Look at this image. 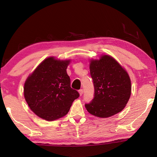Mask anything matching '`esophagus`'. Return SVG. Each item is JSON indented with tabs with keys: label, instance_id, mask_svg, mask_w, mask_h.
Instances as JSON below:
<instances>
[{
	"label": "esophagus",
	"instance_id": "1",
	"mask_svg": "<svg viewBox=\"0 0 157 157\" xmlns=\"http://www.w3.org/2000/svg\"><path fill=\"white\" fill-rule=\"evenodd\" d=\"M83 92H84V91H83L82 89H80V90H79V95H80V96H82V95L83 94Z\"/></svg>",
	"mask_w": 157,
	"mask_h": 157
}]
</instances>
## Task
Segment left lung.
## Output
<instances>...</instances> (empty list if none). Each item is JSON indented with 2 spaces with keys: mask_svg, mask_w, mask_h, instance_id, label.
Returning a JSON list of instances; mask_svg holds the SVG:
<instances>
[{
  "mask_svg": "<svg viewBox=\"0 0 157 157\" xmlns=\"http://www.w3.org/2000/svg\"><path fill=\"white\" fill-rule=\"evenodd\" d=\"M90 71L94 87V97L85 104L90 114L109 117L125 108L131 95V80L125 70L109 55L91 60Z\"/></svg>",
  "mask_w": 157,
  "mask_h": 157,
  "instance_id": "obj_1",
  "label": "left lung"
}]
</instances>
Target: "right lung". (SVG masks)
I'll list each match as a JSON object with an SVG mask.
<instances>
[{
    "mask_svg": "<svg viewBox=\"0 0 157 157\" xmlns=\"http://www.w3.org/2000/svg\"><path fill=\"white\" fill-rule=\"evenodd\" d=\"M69 60L44 59L24 84V97L29 107L40 117L53 121L66 115L78 92L71 88L67 73Z\"/></svg>",
    "mask_w": 157,
    "mask_h": 157,
    "instance_id": "obj_1",
    "label": "right lung"
}]
</instances>
